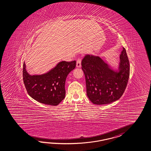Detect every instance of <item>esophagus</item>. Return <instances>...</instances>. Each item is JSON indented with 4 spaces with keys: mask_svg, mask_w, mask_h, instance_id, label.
I'll return each mask as SVG.
<instances>
[{
    "mask_svg": "<svg viewBox=\"0 0 151 151\" xmlns=\"http://www.w3.org/2000/svg\"><path fill=\"white\" fill-rule=\"evenodd\" d=\"M81 66V59L78 58L76 61V67L80 68Z\"/></svg>",
    "mask_w": 151,
    "mask_h": 151,
    "instance_id": "obj_1",
    "label": "esophagus"
}]
</instances>
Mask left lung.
Listing matches in <instances>:
<instances>
[{"label":"left lung","instance_id":"1","mask_svg":"<svg viewBox=\"0 0 151 151\" xmlns=\"http://www.w3.org/2000/svg\"><path fill=\"white\" fill-rule=\"evenodd\" d=\"M81 65L87 95L93 104H109L122 96L130 75V63L124 48L120 55L119 71L110 69L101 58L89 54L83 58Z\"/></svg>","mask_w":151,"mask_h":151}]
</instances>
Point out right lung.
<instances>
[{
  "mask_svg": "<svg viewBox=\"0 0 151 151\" xmlns=\"http://www.w3.org/2000/svg\"><path fill=\"white\" fill-rule=\"evenodd\" d=\"M76 61H63L47 73L30 75L23 64V80L29 95L41 103L57 106L64 99L65 83L69 73L76 67Z\"/></svg>",
  "mask_w": 151,
  "mask_h": 151,
  "instance_id": "1",
  "label": "right lung"
}]
</instances>
